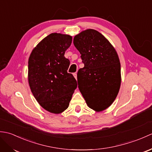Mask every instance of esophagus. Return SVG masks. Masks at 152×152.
<instances>
[{
  "label": "esophagus",
  "instance_id": "1",
  "mask_svg": "<svg viewBox=\"0 0 152 152\" xmlns=\"http://www.w3.org/2000/svg\"><path fill=\"white\" fill-rule=\"evenodd\" d=\"M73 76H74V78H75L77 80V74L76 73H74L73 74Z\"/></svg>",
  "mask_w": 152,
  "mask_h": 152
}]
</instances>
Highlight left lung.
<instances>
[{"mask_svg":"<svg viewBox=\"0 0 152 152\" xmlns=\"http://www.w3.org/2000/svg\"><path fill=\"white\" fill-rule=\"evenodd\" d=\"M84 66L77 74L78 88L89 107L95 112L107 109L120 88L121 65L117 51L97 31L89 28L74 38Z\"/></svg>","mask_w":152,"mask_h":152,"instance_id":"obj_1","label":"left lung"}]
</instances>
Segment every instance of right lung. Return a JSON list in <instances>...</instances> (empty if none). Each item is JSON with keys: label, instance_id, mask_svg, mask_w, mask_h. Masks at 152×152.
Returning <instances> with one entry per match:
<instances>
[{"label": "right lung", "instance_id": "obj_1", "mask_svg": "<svg viewBox=\"0 0 152 152\" xmlns=\"http://www.w3.org/2000/svg\"><path fill=\"white\" fill-rule=\"evenodd\" d=\"M69 34L51 33L33 48L28 58V82L39 104L52 114L69 107L77 82L67 72L70 61L64 53L72 43Z\"/></svg>", "mask_w": 152, "mask_h": 152}]
</instances>
